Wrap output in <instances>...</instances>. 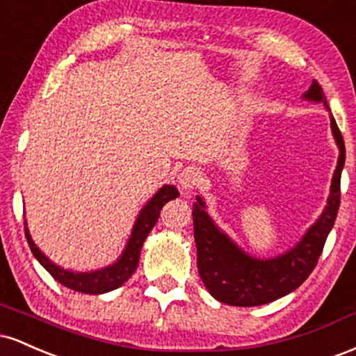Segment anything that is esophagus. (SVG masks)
Returning a JSON list of instances; mask_svg holds the SVG:
<instances>
[{"label": "esophagus", "mask_w": 356, "mask_h": 356, "mask_svg": "<svg viewBox=\"0 0 356 356\" xmlns=\"http://www.w3.org/2000/svg\"><path fill=\"white\" fill-rule=\"evenodd\" d=\"M201 170L197 169V167H186V169H182L181 172L177 175V182L179 186L182 187L184 191H191L194 189L195 186H197L199 182H201Z\"/></svg>", "instance_id": "34e87169"}]
</instances>
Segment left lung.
<instances>
[{
  "label": "left lung",
  "mask_w": 356,
  "mask_h": 356,
  "mask_svg": "<svg viewBox=\"0 0 356 356\" xmlns=\"http://www.w3.org/2000/svg\"><path fill=\"white\" fill-rule=\"evenodd\" d=\"M305 100L323 104L330 112L323 88L316 80L305 92ZM330 125L337 142V169L326 206L320 218L306 229L291 249L275 257H256L244 251L232 241L207 214L206 202L195 195L197 202L192 207L194 239L197 248V269L202 283L212 298L231 306H259L271 303L295 291L312 275L316 266L325 241L332 231L340 207V179L345 165V142L337 122L330 112Z\"/></svg>",
  "instance_id": "1"
}]
</instances>
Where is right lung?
Returning <instances> with one entry per match:
<instances>
[{
  "mask_svg": "<svg viewBox=\"0 0 356 356\" xmlns=\"http://www.w3.org/2000/svg\"><path fill=\"white\" fill-rule=\"evenodd\" d=\"M177 195L179 191L174 186H169V184L162 186L161 189L155 192L154 197L149 199L145 206L140 209V212H138L136 222H134L132 232L129 236V241H127L124 251L117 257L115 263L100 269H93V271L76 273L53 263L50 257L44 256V252L31 239L26 220H24V236H26L28 246H30L33 256L38 259V263L60 284L67 286V288L73 289V291L85 293V295H102V293H108L120 288L134 275V271L138 266V259H140V249L144 246L149 232L154 229L155 222H157L159 216H161V209L167 202L177 197Z\"/></svg>",
  "mask_w": 356,
  "mask_h": 356,
  "instance_id": "obj_1",
  "label": "right lung"
}]
</instances>
